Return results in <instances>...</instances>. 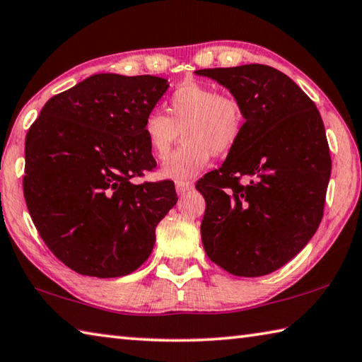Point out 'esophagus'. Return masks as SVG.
Instances as JSON below:
<instances>
[{
    "mask_svg": "<svg viewBox=\"0 0 362 362\" xmlns=\"http://www.w3.org/2000/svg\"><path fill=\"white\" fill-rule=\"evenodd\" d=\"M193 182H175V192L179 196L187 194L189 189H193Z\"/></svg>",
    "mask_w": 362,
    "mask_h": 362,
    "instance_id": "obj_1",
    "label": "esophagus"
}]
</instances>
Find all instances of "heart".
<instances>
[{
    "instance_id": "1",
    "label": "heart",
    "mask_w": 362,
    "mask_h": 362,
    "mask_svg": "<svg viewBox=\"0 0 362 362\" xmlns=\"http://www.w3.org/2000/svg\"><path fill=\"white\" fill-rule=\"evenodd\" d=\"M144 136L155 158L163 160L182 131L185 141L163 164L166 179L187 182L207 166L212 155L231 152L244 131V109L231 95L210 85L188 82L166 101V115L152 110L144 120Z\"/></svg>"
}]
</instances>
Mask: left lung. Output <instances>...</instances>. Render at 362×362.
<instances>
[{
	"instance_id": "left-lung-1",
	"label": "left lung",
	"mask_w": 362,
	"mask_h": 362,
	"mask_svg": "<svg viewBox=\"0 0 362 362\" xmlns=\"http://www.w3.org/2000/svg\"><path fill=\"white\" fill-rule=\"evenodd\" d=\"M196 74L231 91L245 118L221 168L196 183L206 199L204 250L233 275L271 274L307 245L323 218L331 175L323 120L290 77L266 64Z\"/></svg>"
}]
</instances>
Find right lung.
<instances>
[{
    "mask_svg": "<svg viewBox=\"0 0 362 362\" xmlns=\"http://www.w3.org/2000/svg\"><path fill=\"white\" fill-rule=\"evenodd\" d=\"M168 87L155 76L95 74L52 96L26 133V207L45 245L77 274L134 272L175 206L174 182H134L156 168L142 127Z\"/></svg>",
    "mask_w": 362,
    "mask_h": 362,
    "instance_id": "1",
    "label": "right lung"
}]
</instances>
